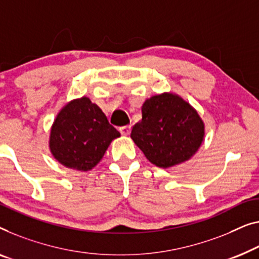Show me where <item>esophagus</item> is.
Masks as SVG:
<instances>
[{
    "mask_svg": "<svg viewBox=\"0 0 259 259\" xmlns=\"http://www.w3.org/2000/svg\"><path fill=\"white\" fill-rule=\"evenodd\" d=\"M131 130H132V127H131L130 125L122 126L119 128V131H120V133L122 134V136H128V134L131 133Z\"/></svg>",
    "mask_w": 259,
    "mask_h": 259,
    "instance_id": "obj_1",
    "label": "esophagus"
}]
</instances>
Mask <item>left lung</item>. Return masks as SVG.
<instances>
[{"mask_svg": "<svg viewBox=\"0 0 259 259\" xmlns=\"http://www.w3.org/2000/svg\"><path fill=\"white\" fill-rule=\"evenodd\" d=\"M142 119L131 138L157 167H171L189 160L202 144L204 125L197 112L171 93L154 96L141 107Z\"/></svg>", "mask_w": 259, "mask_h": 259, "instance_id": "left-lung-1", "label": "left lung"}]
</instances>
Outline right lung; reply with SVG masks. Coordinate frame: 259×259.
<instances>
[{"mask_svg":"<svg viewBox=\"0 0 259 259\" xmlns=\"http://www.w3.org/2000/svg\"><path fill=\"white\" fill-rule=\"evenodd\" d=\"M120 133L104 112L86 97L62 108L52 125L50 149L56 160L69 168L90 170L102 160Z\"/></svg>","mask_w":259,"mask_h":259,"instance_id":"right-lung-1","label":"right lung"}]
</instances>
